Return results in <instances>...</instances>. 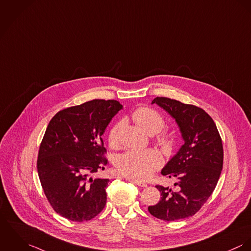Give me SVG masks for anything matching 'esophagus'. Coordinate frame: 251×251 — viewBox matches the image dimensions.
<instances>
[{
	"label": "esophagus",
	"mask_w": 251,
	"mask_h": 251,
	"mask_svg": "<svg viewBox=\"0 0 251 251\" xmlns=\"http://www.w3.org/2000/svg\"><path fill=\"white\" fill-rule=\"evenodd\" d=\"M131 181H133L136 185H138L140 188H146L147 187V184L144 183V182H141V181H139V180H131Z\"/></svg>",
	"instance_id": "1"
}]
</instances>
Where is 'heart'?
<instances>
[{
	"instance_id": "heart-1",
	"label": "heart",
	"mask_w": 251,
	"mask_h": 251,
	"mask_svg": "<svg viewBox=\"0 0 251 251\" xmlns=\"http://www.w3.org/2000/svg\"><path fill=\"white\" fill-rule=\"evenodd\" d=\"M132 118L138 126L149 135L159 133L165 126V119L162 114L148 107L137 109L133 112ZM121 127L122 122H118L112 126L109 132L108 140L112 148L117 147L119 144V131ZM158 142L164 147H170L173 143V136L165 133L158 138ZM162 157L156 150H129L117 158L115 167L121 175L136 180H145L153 175L162 166Z\"/></svg>"
}]
</instances>
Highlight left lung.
Listing matches in <instances>:
<instances>
[{
    "label": "left lung",
    "instance_id": "left-lung-1",
    "mask_svg": "<svg viewBox=\"0 0 251 251\" xmlns=\"http://www.w3.org/2000/svg\"><path fill=\"white\" fill-rule=\"evenodd\" d=\"M154 103L175 119L184 139L162 170L177 179V190L156 186L161 200L148 207L155 218L173 222L194 216L213 194L223 170V141L214 120L201 108L167 97H156Z\"/></svg>",
    "mask_w": 251,
    "mask_h": 251
}]
</instances>
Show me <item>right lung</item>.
I'll return each instance as SVG.
<instances>
[{
    "label": "right lung",
    "instance_id": "obj_1",
    "mask_svg": "<svg viewBox=\"0 0 251 251\" xmlns=\"http://www.w3.org/2000/svg\"><path fill=\"white\" fill-rule=\"evenodd\" d=\"M122 108L116 100L95 99L59 111L49 122L37 172L49 203L61 217L83 223L104 209L110 180L91 175L108 165L101 137Z\"/></svg>",
    "mask_w": 251,
    "mask_h": 251
}]
</instances>
